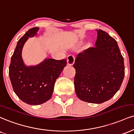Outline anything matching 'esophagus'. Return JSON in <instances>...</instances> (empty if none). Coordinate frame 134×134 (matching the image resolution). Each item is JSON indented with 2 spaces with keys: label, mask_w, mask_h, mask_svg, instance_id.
<instances>
[{
  "label": "esophagus",
  "mask_w": 134,
  "mask_h": 134,
  "mask_svg": "<svg viewBox=\"0 0 134 134\" xmlns=\"http://www.w3.org/2000/svg\"><path fill=\"white\" fill-rule=\"evenodd\" d=\"M75 62V57L73 55H70L67 57V64L69 65H72Z\"/></svg>",
  "instance_id": "esophagus-1"
}]
</instances>
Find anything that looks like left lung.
Masks as SVG:
<instances>
[{"label":"left lung","mask_w":134,"mask_h":134,"mask_svg":"<svg viewBox=\"0 0 134 134\" xmlns=\"http://www.w3.org/2000/svg\"><path fill=\"white\" fill-rule=\"evenodd\" d=\"M97 31L96 47L79 53L75 59L74 86L79 99L101 104L119 90L125 67L117 41L102 30Z\"/></svg>","instance_id":"obj_1"}]
</instances>
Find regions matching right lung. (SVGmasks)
Listing matches in <instances>:
<instances>
[{
    "mask_svg": "<svg viewBox=\"0 0 134 134\" xmlns=\"http://www.w3.org/2000/svg\"><path fill=\"white\" fill-rule=\"evenodd\" d=\"M38 27L29 30L17 42L11 57L9 77L14 92L27 104L37 105L51 99L55 80L67 65L66 59H46L35 66H27L22 57L24 43L37 35Z\"/></svg>",
    "mask_w": 134,
    "mask_h": 134,
    "instance_id": "1",
    "label": "right lung"
}]
</instances>
